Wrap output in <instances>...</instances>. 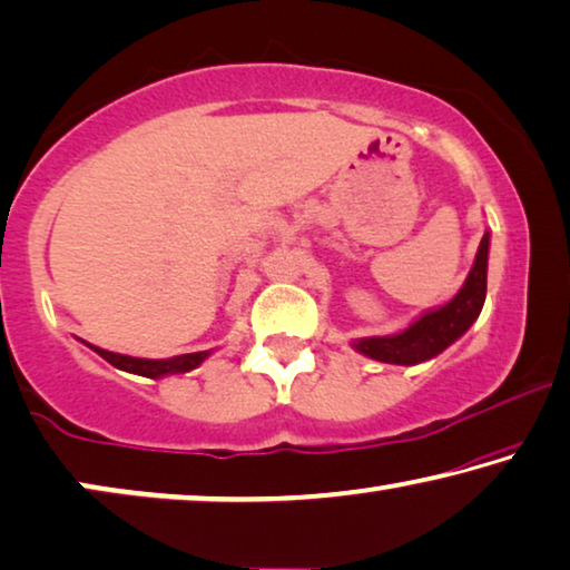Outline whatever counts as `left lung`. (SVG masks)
I'll list each match as a JSON object with an SVG mask.
<instances>
[{
	"label": "left lung",
	"instance_id": "1",
	"mask_svg": "<svg viewBox=\"0 0 570 570\" xmlns=\"http://www.w3.org/2000/svg\"><path fill=\"white\" fill-rule=\"evenodd\" d=\"M485 269H489V234H483L475 254V265L455 298L442 305V308L424 313L406 332L360 340L354 342V350L373 360L393 362V365H416V362L436 357L452 342L460 340L481 313L485 301Z\"/></svg>",
	"mask_w": 570,
	"mask_h": 570
}]
</instances>
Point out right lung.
Listing matches in <instances>:
<instances>
[{"mask_svg": "<svg viewBox=\"0 0 570 570\" xmlns=\"http://www.w3.org/2000/svg\"><path fill=\"white\" fill-rule=\"evenodd\" d=\"M92 350L105 357L110 365L120 367V370H128V373H136V375H144V377H161V375H169V373H187V370H193L200 365V362L208 357V352H193V354H183V357H171V360H141V357H128V354H115V352H107V350Z\"/></svg>", "mask_w": 570, "mask_h": 570, "instance_id": "add662e5", "label": "right lung"}]
</instances>
